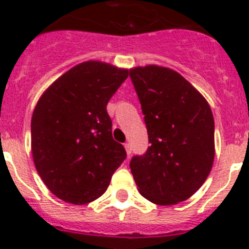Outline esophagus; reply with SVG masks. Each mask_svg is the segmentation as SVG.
Returning <instances> with one entry per match:
<instances>
[{
    "instance_id": "obj_1",
    "label": "esophagus",
    "mask_w": 249,
    "mask_h": 249,
    "mask_svg": "<svg viewBox=\"0 0 249 249\" xmlns=\"http://www.w3.org/2000/svg\"><path fill=\"white\" fill-rule=\"evenodd\" d=\"M124 148H126V152H127V155H131V152H132V148H131V144L129 143H124Z\"/></svg>"
}]
</instances>
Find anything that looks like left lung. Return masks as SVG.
I'll return each instance as SVG.
<instances>
[{
  "label": "left lung",
  "instance_id": "obj_1",
  "mask_svg": "<svg viewBox=\"0 0 249 249\" xmlns=\"http://www.w3.org/2000/svg\"><path fill=\"white\" fill-rule=\"evenodd\" d=\"M151 146L131 160L144 198L160 206L188 199L204 183L214 160V120L206 98L171 68L129 70Z\"/></svg>",
  "mask_w": 249,
  "mask_h": 249
}]
</instances>
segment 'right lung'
<instances>
[{"label":"right lung","mask_w":249,"mask_h":249,"mask_svg":"<svg viewBox=\"0 0 249 249\" xmlns=\"http://www.w3.org/2000/svg\"><path fill=\"white\" fill-rule=\"evenodd\" d=\"M128 70L100 61L72 67L43 92L31 121L39 177L62 201L86 204L103 195L126 149L112 137L107 103Z\"/></svg>","instance_id":"right-lung-1"}]
</instances>
